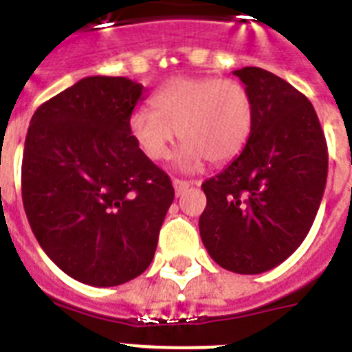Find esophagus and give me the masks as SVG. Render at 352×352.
Returning a JSON list of instances; mask_svg holds the SVG:
<instances>
[{"label":"esophagus","mask_w":352,"mask_h":352,"mask_svg":"<svg viewBox=\"0 0 352 352\" xmlns=\"http://www.w3.org/2000/svg\"><path fill=\"white\" fill-rule=\"evenodd\" d=\"M193 184H195L193 181H181V179H173V188H175L177 197H179V195H182V193L186 192L190 186H193Z\"/></svg>","instance_id":"obj_1"}]
</instances>
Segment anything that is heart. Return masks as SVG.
I'll return each mask as SVG.
<instances>
[{
    "mask_svg": "<svg viewBox=\"0 0 352 352\" xmlns=\"http://www.w3.org/2000/svg\"><path fill=\"white\" fill-rule=\"evenodd\" d=\"M135 109L129 131L151 160H166L177 133L182 148L179 166L195 170L204 159L226 162L243 151L254 127V102L245 85L214 76H177Z\"/></svg>",
    "mask_w": 352,
    "mask_h": 352,
    "instance_id": "1",
    "label": "heart"
}]
</instances>
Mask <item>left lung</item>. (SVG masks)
I'll return each mask as SVG.
<instances>
[{
	"mask_svg": "<svg viewBox=\"0 0 352 352\" xmlns=\"http://www.w3.org/2000/svg\"><path fill=\"white\" fill-rule=\"evenodd\" d=\"M254 102L237 157L203 182L199 232L210 257L235 274L278 267L303 243L327 182V142L305 95L259 67L234 71Z\"/></svg>",
	"mask_w": 352,
	"mask_h": 352,
	"instance_id": "left-lung-1",
	"label": "left lung"
}]
</instances>
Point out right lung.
<instances>
[{"instance_id": "obj_1", "label": "right lung", "mask_w": 352, "mask_h": 352, "mask_svg": "<svg viewBox=\"0 0 352 352\" xmlns=\"http://www.w3.org/2000/svg\"><path fill=\"white\" fill-rule=\"evenodd\" d=\"M144 85L87 76L30 118L21 164L29 225L80 283L115 287L149 267L175 192L137 146L129 117Z\"/></svg>"}]
</instances>
